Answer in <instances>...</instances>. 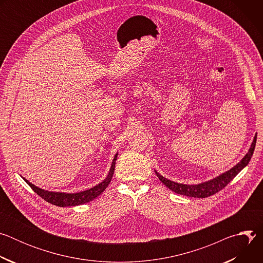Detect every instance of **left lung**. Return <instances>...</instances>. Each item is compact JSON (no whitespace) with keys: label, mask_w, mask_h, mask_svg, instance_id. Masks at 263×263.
I'll list each match as a JSON object with an SVG mask.
<instances>
[{"label":"left lung","mask_w":263,"mask_h":263,"mask_svg":"<svg viewBox=\"0 0 263 263\" xmlns=\"http://www.w3.org/2000/svg\"><path fill=\"white\" fill-rule=\"evenodd\" d=\"M256 139H257V134H255L253 142L249 148L248 153L243 156V158L236 164L234 165L232 168H230L229 171L224 172L218 176H216L215 178L199 183V184H183V183H178V182H174L172 180H168L167 178L161 176L159 173H157V171H155L157 177L159 178V180L170 189L172 192L178 194V195H183L186 197H192V198H207L210 197L216 193H218L219 191H221L224 186H227V184L233 180V178L239 173L241 172V170H243L250 162L254 149H255V145H256Z\"/></svg>","instance_id":"1"}]
</instances>
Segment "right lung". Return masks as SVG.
Listing matches in <instances>:
<instances>
[{"mask_svg": "<svg viewBox=\"0 0 263 263\" xmlns=\"http://www.w3.org/2000/svg\"><path fill=\"white\" fill-rule=\"evenodd\" d=\"M118 158V153L115 155L114 160H112L109 173L107 175V177L100 182L99 184H97L96 186L91 187V189H88L86 191L83 192H79V193H61V192H51V191H46L41 189V187H37L34 184H32L31 182H29L27 179H25L24 177H22L25 182L31 187V189L39 195L40 197H42L45 201L59 206V207H68V206H78V205H82L85 203H88L92 200H95L96 198H98L106 189L107 186L109 185L112 176H114L115 173V168H116V161Z\"/></svg>", "mask_w": 263, "mask_h": 263, "instance_id": "right-lung-1", "label": "right lung"}]
</instances>
